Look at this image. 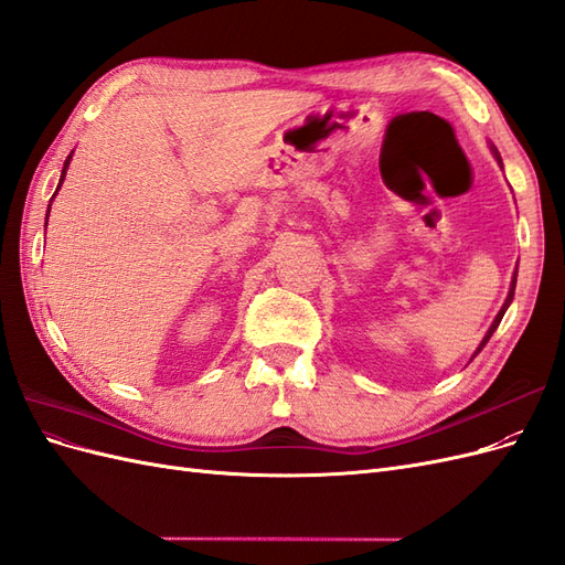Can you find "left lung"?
Segmentation results:
<instances>
[{
    "label": "left lung",
    "mask_w": 565,
    "mask_h": 565,
    "mask_svg": "<svg viewBox=\"0 0 565 565\" xmlns=\"http://www.w3.org/2000/svg\"><path fill=\"white\" fill-rule=\"evenodd\" d=\"M492 156H494V158H498V162L502 164V158H500V152H498V148H494V146H492ZM514 289H516V270H514V278H511V289H509V295H507V301H504V306H502V309H500L498 318H494V320H492V324H490V330H488V334L483 337V341H481V347H478V349H476L473 358H476L478 353H481V349H483V347L488 344V339L492 337V332H494V330H498V324L502 322V316H504V311L509 309V303H511V299H514Z\"/></svg>",
    "instance_id": "1"
}]
</instances>
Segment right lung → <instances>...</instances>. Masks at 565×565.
Returning <instances> with one entry per match:
<instances>
[{"instance_id":"add662e5","label":"right lung","mask_w":565,"mask_h":565,"mask_svg":"<svg viewBox=\"0 0 565 565\" xmlns=\"http://www.w3.org/2000/svg\"><path fill=\"white\" fill-rule=\"evenodd\" d=\"M71 158H73V152L71 156H67V160H65V164H63V174H61V183H63V179H65V172H67V164H71ZM61 183H58V188H61ZM56 188V191H58ZM46 218H49V210H46Z\"/></svg>"}]
</instances>
